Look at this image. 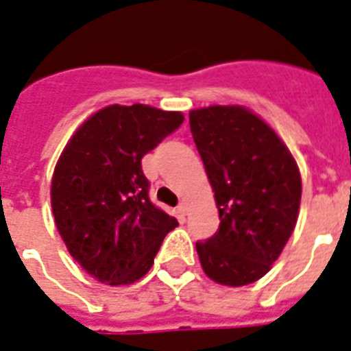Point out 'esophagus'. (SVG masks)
<instances>
[{
  "label": "esophagus",
  "instance_id": "obj_1",
  "mask_svg": "<svg viewBox=\"0 0 351 351\" xmlns=\"http://www.w3.org/2000/svg\"><path fill=\"white\" fill-rule=\"evenodd\" d=\"M178 213H180V215H187V202L182 200L180 204H178Z\"/></svg>",
  "mask_w": 351,
  "mask_h": 351
}]
</instances>
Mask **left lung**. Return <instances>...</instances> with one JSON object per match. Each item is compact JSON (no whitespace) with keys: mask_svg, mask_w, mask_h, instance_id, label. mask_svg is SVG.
Returning a JSON list of instances; mask_svg holds the SVG:
<instances>
[{"mask_svg":"<svg viewBox=\"0 0 351 351\" xmlns=\"http://www.w3.org/2000/svg\"><path fill=\"white\" fill-rule=\"evenodd\" d=\"M189 124L220 213L218 230L196 241L202 269L227 287L254 283L298 221V164L276 131L247 108L193 110Z\"/></svg>","mask_w":351,"mask_h":351,"instance_id":"left-lung-1","label":"left lung"}]
</instances>
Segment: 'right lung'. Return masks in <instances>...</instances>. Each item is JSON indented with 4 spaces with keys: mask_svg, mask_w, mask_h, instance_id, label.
Masks as SVG:
<instances>
[{
    "mask_svg": "<svg viewBox=\"0 0 351 351\" xmlns=\"http://www.w3.org/2000/svg\"><path fill=\"white\" fill-rule=\"evenodd\" d=\"M182 122L180 111L111 104L62 149L50 191L53 218L68 252L97 281L117 287L146 276L178 225L151 204L142 156Z\"/></svg>",
    "mask_w": 351,
    "mask_h": 351,
    "instance_id": "right-lung-1",
    "label": "right lung"
}]
</instances>
